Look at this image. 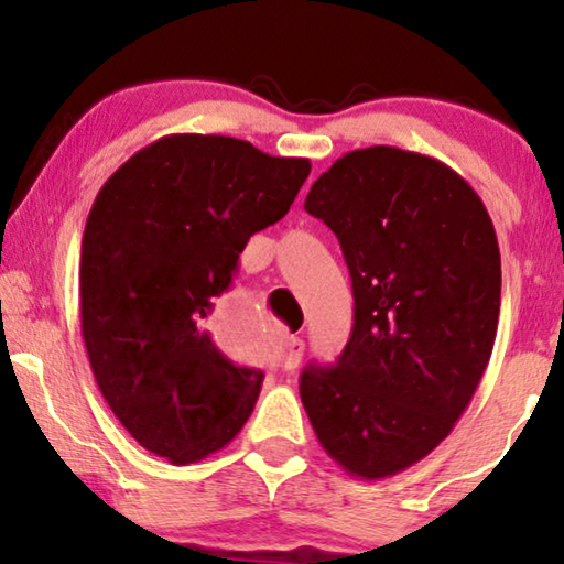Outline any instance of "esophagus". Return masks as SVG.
I'll return each mask as SVG.
<instances>
[{"label": "esophagus", "instance_id": "esophagus-1", "mask_svg": "<svg viewBox=\"0 0 564 564\" xmlns=\"http://www.w3.org/2000/svg\"><path fill=\"white\" fill-rule=\"evenodd\" d=\"M305 354V341L297 336H290L288 338V351H284V359H282V369L284 372H292V369H297L300 359H303Z\"/></svg>", "mask_w": 564, "mask_h": 564}]
</instances>
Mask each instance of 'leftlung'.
<instances>
[{"label": "left lung", "mask_w": 564, "mask_h": 564, "mask_svg": "<svg viewBox=\"0 0 564 564\" xmlns=\"http://www.w3.org/2000/svg\"><path fill=\"white\" fill-rule=\"evenodd\" d=\"M305 210L341 243L354 328L300 398L328 457L382 480L434 452L473 400L496 344L500 251L482 199L442 161L372 145L313 182Z\"/></svg>", "instance_id": "8db88e82"}]
</instances>
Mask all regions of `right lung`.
Segmentation results:
<instances>
[{"label": "right lung", "mask_w": 564, "mask_h": 564, "mask_svg": "<svg viewBox=\"0 0 564 564\" xmlns=\"http://www.w3.org/2000/svg\"><path fill=\"white\" fill-rule=\"evenodd\" d=\"M311 174L228 135H164L102 184L82 238V336L99 392L143 449L174 465L249 421L264 375L213 338L218 297L257 230Z\"/></svg>", "instance_id": "add662e5"}]
</instances>
